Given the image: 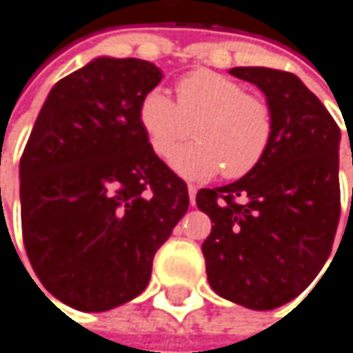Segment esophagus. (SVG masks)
<instances>
[{
  "instance_id": "1",
  "label": "esophagus",
  "mask_w": 353,
  "mask_h": 353,
  "mask_svg": "<svg viewBox=\"0 0 353 353\" xmlns=\"http://www.w3.org/2000/svg\"><path fill=\"white\" fill-rule=\"evenodd\" d=\"M188 196H190V203L194 205V199H196V186L188 184Z\"/></svg>"
}]
</instances>
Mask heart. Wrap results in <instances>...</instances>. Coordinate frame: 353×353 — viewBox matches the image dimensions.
<instances>
[{
	"instance_id": "1",
	"label": "heart",
	"mask_w": 353,
	"mask_h": 353,
	"mask_svg": "<svg viewBox=\"0 0 353 353\" xmlns=\"http://www.w3.org/2000/svg\"><path fill=\"white\" fill-rule=\"evenodd\" d=\"M178 102L152 88L138 106L140 130L161 159H167L190 135L197 140L171 157V167L184 178L207 180L221 171L239 180L268 154L274 140V110L268 100L247 94L230 77L213 70H192L178 81Z\"/></svg>"
}]
</instances>
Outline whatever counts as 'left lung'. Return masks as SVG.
<instances>
[{
    "label": "left lung",
    "instance_id": "left-lung-1",
    "mask_svg": "<svg viewBox=\"0 0 353 353\" xmlns=\"http://www.w3.org/2000/svg\"><path fill=\"white\" fill-rule=\"evenodd\" d=\"M274 110V140L245 178L201 188L196 207L211 217L203 243L211 289L249 310H274L301 295L333 249L341 215V132L293 72L239 66Z\"/></svg>",
    "mask_w": 353,
    "mask_h": 353
}]
</instances>
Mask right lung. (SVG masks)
Here are the masks:
<instances>
[{"mask_svg": "<svg viewBox=\"0 0 353 353\" xmlns=\"http://www.w3.org/2000/svg\"><path fill=\"white\" fill-rule=\"evenodd\" d=\"M161 77L146 60H92L52 88L20 157L24 249L46 291L74 310L138 297L188 211L186 182L138 123Z\"/></svg>", "mask_w": 353, "mask_h": 353, "instance_id": "1", "label": "right lung"}]
</instances>
